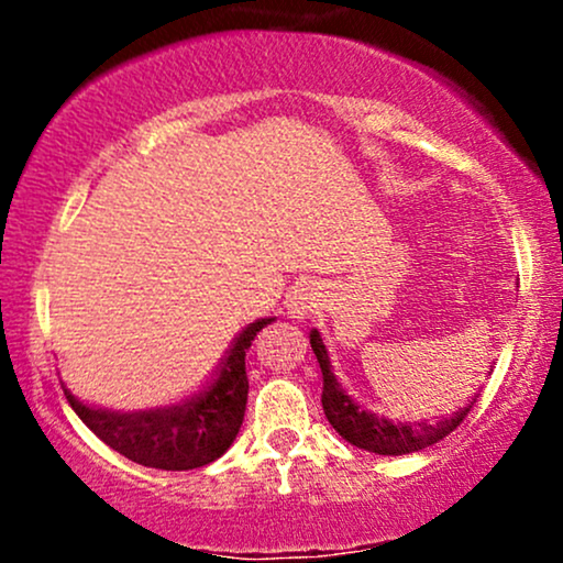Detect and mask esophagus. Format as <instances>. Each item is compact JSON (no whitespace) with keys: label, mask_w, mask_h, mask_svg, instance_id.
I'll list each match as a JSON object with an SVG mask.
<instances>
[{"label":"esophagus","mask_w":563,"mask_h":563,"mask_svg":"<svg viewBox=\"0 0 563 563\" xmlns=\"http://www.w3.org/2000/svg\"><path fill=\"white\" fill-rule=\"evenodd\" d=\"M320 307V290L314 286H296L288 296V312L290 318L303 320Z\"/></svg>","instance_id":"34e87169"}]
</instances>
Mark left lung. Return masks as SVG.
I'll return each mask as SVG.
<instances>
[{
    "instance_id": "left-lung-1",
    "label": "left lung",
    "mask_w": 563,
    "mask_h": 563,
    "mask_svg": "<svg viewBox=\"0 0 563 563\" xmlns=\"http://www.w3.org/2000/svg\"><path fill=\"white\" fill-rule=\"evenodd\" d=\"M309 344H312V352L314 357H318L322 371V410H325L328 423H331L349 444H354V448L360 450L376 452V455H407V452L431 448L439 439L452 434L476 402L474 397L466 407H457V412H452L450 418H439L437 423H418L416 429L407 423H391L386 421V418H378L376 412L360 407L344 389H341L339 378H335L331 371L328 349L322 344L318 331L309 333Z\"/></svg>"
}]
</instances>
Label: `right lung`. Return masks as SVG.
<instances>
[{"instance_id":"obj_1","label":"right lung","mask_w":563,"mask_h":563,"mask_svg":"<svg viewBox=\"0 0 563 563\" xmlns=\"http://www.w3.org/2000/svg\"><path fill=\"white\" fill-rule=\"evenodd\" d=\"M275 318L249 322L232 341L228 357L219 365L214 380L203 391L192 394L185 402L156 410L115 412L89 407L76 399L66 386L68 405L76 416L95 431L108 448L140 463L161 471H190L209 466L224 455L243 423L245 399H249V376H245V352L254 335Z\"/></svg>"}]
</instances>
